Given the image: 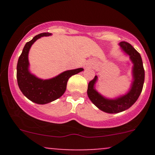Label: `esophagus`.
<instances>
[{
  "label": "esophagus",
  "instance_id": "obj_1",
  "mask_svg": "<svg viewBox=\"0 0 155 155\" xmlns=\"http://www.w3.org/2000/svg\"><path fill=\"white\" fill-rule=\"evenodd\" d=\"M91 63H86L84 67H85V68H88V67H91Z\"/></svg>",
  "mask_w": 155,
  "mask_h": 155
}]
</instances>
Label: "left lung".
I'll use <instances>...</instances> for the list:
<instances>
[{"label": "left lung", "mask_w": 155, "mask_h": 155, "mask_svg": "<svg viewBox=\"0 0 155 155\" xmlns=\"http://www.w3.org/2000/svg\"><path fill=\"white\" fill-rule=\"evenodd\" d=\"M119 45L124 52L130 56V58L134 63V82L130 91L121 97L115 100H109L101 96L94 88L97 76H95L94 78L89 82L87 85V94L89 99L98 109L107 113H118L130 107L140 97L144 84L145 70L140 54L127 42H121Z\"/></svg>", "instance_id": "left-lung-1"}]
</instances>
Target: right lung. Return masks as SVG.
<instances>
[{"label":"right lung","instance_id":"obj_1","mask_svg":"<svg viewBox=\"0 0 155 155\" xmlns=\"http://www.w3.org/2000/svg\"><path fill=\"white\" fill-rule=\"evenodd\" d=\"M51 35L50 33H42L28 42L19 56L17 64V82L23 94L37 104H46L61 97L67 88L70 77L79 72L82 68L67 70L52 79L43 80L31 74L28 70V52L33 43L41 37Z\"/></svg>","mask_w":155,"mask_h":155}]
</instances>
